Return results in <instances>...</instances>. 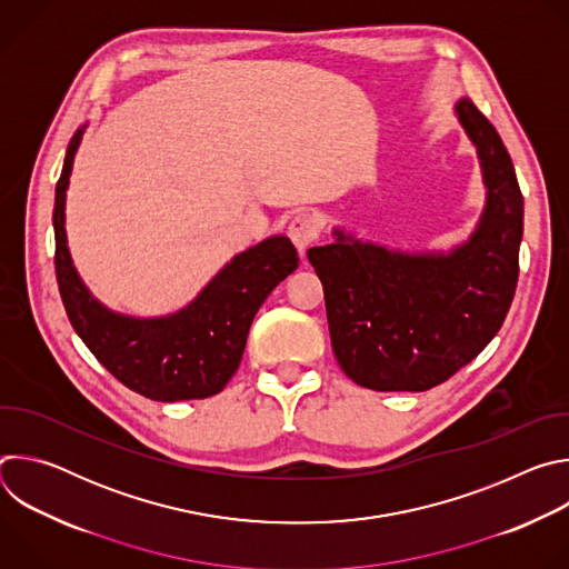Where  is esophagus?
<instances>
[{
    "label": "esophagus",
    "instance_id": "esophagus-1",
    "mask_svg": "<svg viewBox=\"0 0 569 569\" xmlns=\"http://www.w3.org/2000/svg\"><path fill=\"white\" fill-rule=\"evenodd\" d=\"M288 236L299 252H306L319 238V220L310 213H297L288 224Z\"/></svg>",
    "mask_w": 569,
    "mask_h": 569
}]
</instances>
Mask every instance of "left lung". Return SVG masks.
Segmentation results:
<instances>
[{"mask_svg": "<svg viewBox=\"0 0 569 569\" xmlns=\"http://www.w3.org/2000/svg\"><path fill=\"white\" fill-rule=\"evenodd\" d=\"M457 114L477 146L489 200L463 248L437 257L389 252L353 240L310 248L342 371L373 391H426L489 345L511 308L525 202L513 161L470 99Z\"/></svg>", "mask_w": 569, "mask_h": 569, "instance_id": "8db88e82", "label": "left lung"}]
</instances>
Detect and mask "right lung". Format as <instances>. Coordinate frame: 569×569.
Instances as JSON below:
<instances>
[{
	"instance_id": "add662e5",
	"label": "right lung",
	"mask_w": 569,
	"mask_h": 569,
	"mask_svg": "<svg viewBox=\"0 0 569 569\" xmlns=\"http://www.w3.org/2000/svg\"><path fill=\"white\" fill-rule=\"evenodd\" d=\"M80 134L83 130L67 148L53 204L56 279L73 331L119 382L150 400L176 402L222 391L240 365L257 310L297 270L295 246L274 236L238 254L178 315L132 319L110 312L80 283L67 250L64 191Z\"/></svg>"
}]
</instances>
